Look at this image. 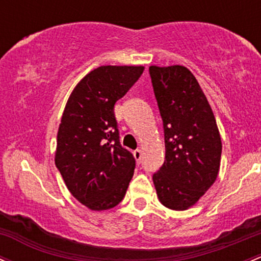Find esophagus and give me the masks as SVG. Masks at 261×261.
Returning a JSON list of instances; mask_svg holds the SVG:
<instances>
[{
    "instance_id": "esophagus-1",
    "label": "esophagus",
    "mask_w": 261,
    "mask_h": 261,
    "mask_svg": "<svg viewBox=\"0 0 261 261\" xmlns=\"http://www.w3.org/2000/svg\"><path fill=\"white\" fill-rule=\"evenodd\" d=\"M134 157H135V160H136L137 163L141 162V157H142L141 150H135V151H134Z\"/></svg>"
}]
</instances>
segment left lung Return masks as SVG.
Instances as JSON below:
<instances>
[{"label": "left lung", "mask_w": 261, "mask_h": 261, "mask_svg": "<svg viewBox=\"0 0 261 261\" xmlns=\"http://www.w3.org/2000/svg\"><path fill=\"white\" fill-rule=\"evenodd\" d=\"M163 121L166 157L152 179L165 207L185 211L217 179L222 140L216 117L193 74L182 65L148 68Z\"/></svg>", "instance_id": "obj_1"}]
</instances>
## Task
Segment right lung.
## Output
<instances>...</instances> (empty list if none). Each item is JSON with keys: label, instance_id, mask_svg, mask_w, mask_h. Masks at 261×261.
<instances>
[{"label": "right lung", "instance_id": "right-lung-1", "mask_svg": "<svg viewBox=\"0 0 261 261\" xmlns=\"http://www.w3.org/2000/svg\"><path fill=\"white\" fill-rule=\"evenodd\" d=\"M144 67L102 65L74 88L57 135L56 166L68 190L91 211L114 208L135 170L120 145L114 105L141 76Z\"/></svg>", "mask_w": 261, "mask_h": 261}]
</instances>
